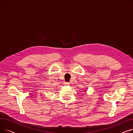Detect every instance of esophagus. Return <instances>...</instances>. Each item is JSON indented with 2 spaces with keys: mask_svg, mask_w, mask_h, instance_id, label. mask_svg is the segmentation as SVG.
Returning <instances> with one entry per match:
<instances>
[{
  "mask_svg": "<svg viewBox=\"0 0 133 133\" xmlns=\"http://www.w3.org/2000/svg\"><path fill=\"white\" fill-rule=\"evenodd\" d=\"M64 84H65V85H66V86H68V85H69V82H65Z\"/></svg>",
  "mask_w": 133,
  "mask_h": 133,
  "instance_id": "1",
  "label": "esophagus"
}]
</instances>
